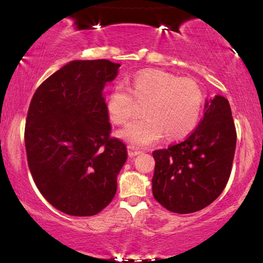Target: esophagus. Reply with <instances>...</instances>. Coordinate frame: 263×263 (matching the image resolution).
I'll list each match as a JSON object with an SVG mask.
<instances>
[{"mask_svg":"<svg viewBox=\"0 0 263 263\" xmlns=\"http://www.w3.org/2000/svg\"><path fill=\"white\" fill-rule=\"evenodd\" d=\"M140 153H141V151L138 149V148H135L134 146H128V154H129V157H135V156H138V154H140Z\"/></svg>","mask_w":263,"mask_h":263,"instance_id":"esophagus-1","label":"esophagus"}]
</instances>
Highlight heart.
<instances>
[{"mask_svg":"<svg viewBox=\"0 0 263 263\" xmlns=\"http://www.w3.org/2000/svg\"><path fill=\"white\" fill-rule=\"evenodd\" d=\"M127 88L116 85L106 99V110L115 124H124L135 114V103L145 104V118L132 122L118 136L135 146H148L166 133L182 139L199 124L203 93L195 81L163 70L140 71Z\"/></svg>","mask_w":263,"mask_h":263,"instance_id":"1","label":"heart"}]
</instances>
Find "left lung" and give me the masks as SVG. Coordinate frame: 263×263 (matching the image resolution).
Segmentation results:
<instances>
[{
	"instance_id": "obj_1",
	"label": "left lung",
	"mask_w": 263,
	"mask_h": 263,
	"mask_svg": "<svg viewBox=\"0 0 263 263\" xmlns=\"http://www.w3.org/2000/svg\"><path fill=\"white\" fill-rule=\"evenodd\" d=\"M237 134L229 100L222 96L204 103L203 118L185 140L153 152V196L179 214L211 204L231 174Z\"/></svg>"
}]
</instances>
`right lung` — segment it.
I'll return each instance as SVG.
<instances>
[{
  "label": "right lung",
  "instance_id": "1",
  "mask_svg": "<svg viewBox=\"0 0 263 263\" xmlns=\"http://www.w3.org/2000/svg\"><path fill=\"white\" fill-rule=\"evenodd\" d=\"M121 64L70 61L35 91L28 107L25 146L39 192L74 217L99 213L117 190L127 147L110 138L103 89Z\"/></svg>",
  "mask_w": 263,
  "mask_h": 263
}]
</instances>
